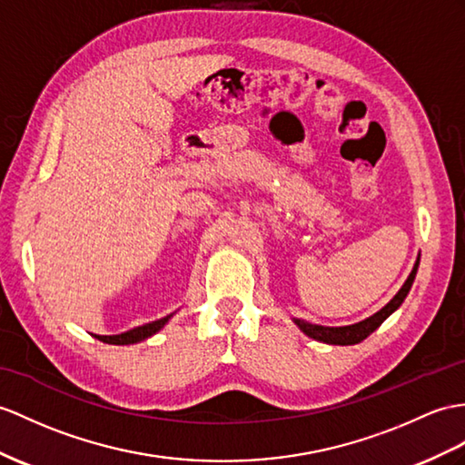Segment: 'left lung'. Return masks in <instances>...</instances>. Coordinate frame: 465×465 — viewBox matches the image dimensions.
<instances>
[{
	"instance_id": "obj_1",
	"label": "left lung",
	"mask_w": 465,
	"mask_h": 465,
	"mask_svg": "<svg viewBox=\"0 0 465 465\" xmlns=\"http://www.w3.org/2000/svg\"><path fill=\"white\" fill-rule=\"evenodd\" d=\"M418 264H420V258L416 260V264L411 272L409 280L404 282V286L399 290V293L384 305V308L381 312H377L375 315H371V318H367L365 322H359L355 325H345V327H325V325H315V323H310V322H303V320H296L300 330L312 337V339H318V341H323V343H331V345H355V343H361L363 339H367L372 331L377 330V327L389 318V315L396 310L401 308V303L404 302V298L409 296V292L412 288V282L416 278V270H418Z\"/></svg>"
}]
</instances>
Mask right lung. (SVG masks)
I'll return each instance as SVG.
<instances>
[{
  "mask_svg": "<svg viewBox=\"0 0 465 465\" xmlns=\"http://www.w3.org/2000/svg\"><path fill=\"white\" fill-rule=\"evenodd\" d=\"M169 318H163V320H157L153 323H147V325H142V327H134V330L126 331V333H120V335H96L100 341L104 343H110V345H130V343H138V341H143V339H147L150 335L157 333L162 330V327L167 323Z\"/></svg>",
  "mask_w": 465,
  "mask_h": 465,
  "instance_id": "1",
  "label": "right lung"
}]
</instances>
